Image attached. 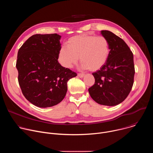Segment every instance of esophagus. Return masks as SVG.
Wrapping results in <instances>:
<instances>
[{
    "instance_id": "esophagus-1",
    "label": "esophagus",
    "mask_w": 153,
    "mask_h": 153,
    "mask_svg": "<svg viewBox=\"0 0 153 153\" xmlns=\"http://www.w3.org/2000/svg\"><path fill=\"white\" fill-rule=\"evenodd\" d=\"M85 74H80V73H79V74H78V76L79 77H80V78H83L84 76H85Z\"/></svg>"
}]
</instances>
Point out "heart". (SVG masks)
I'll use <instances>...</instances> for the list:
<instances>
[{
	"mask_svg": "<svg viewBox=\"0 0 153 153\" xmlns=\"http://www.w3.org/2000/svg\"><path fill=\"white\" fill-rule=\"evenodd\" d=\"M67 47H62L58 53L57 60L61 66L72 68L78 60L82 69L91 71L100 70L106 63L110 54V45L103 36L80 34L70 37Z\"/></svg>",
	"mask_w": 153,
	"mask_h": 153,
	"instance_id": "obj_1",
	"label": "heart"
}]
</instances>
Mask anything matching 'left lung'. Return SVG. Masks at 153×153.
I'll return each instance as SVG.
<instances>
[{
	"label": "left lung",
	"instance_id": "obj_1",
	"mask_svg": "<svg viewBox=\"0 0 153 153\" xmlns=\"http://www.w3.org/2000/svg\"><path fill=\"white\" fill-rule=\"evenodd\" d=\"M100 34L109 42L110 54L103 66L93 73L95 83L88 91L97 103L115 106L127 97L133 87V54L124 40L113 33L102 30Z\"/></svg>",
	"mask_w": 153,
	"mask_h": 153
}]
</instances>
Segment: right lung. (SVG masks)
Segmentation results:
<instances>
[{
	"label": "right lung",
	"mask_w": 153,
	"mask_h": 153,
	"mask_svg": "<svg viewBox=\"0 0 153 153\" xmlns=\"http://www.w3.org/2000/svg\"><path fill=\"white\" fill-rule=\"evenodd\" d=\"M57 34L31 36L18 51V81L25 98L40 108L60 103L67 92L68 81L77 76L57 60L61 48Z\"/></svg>",
	"instance_id": "1"
}]
</instances>
